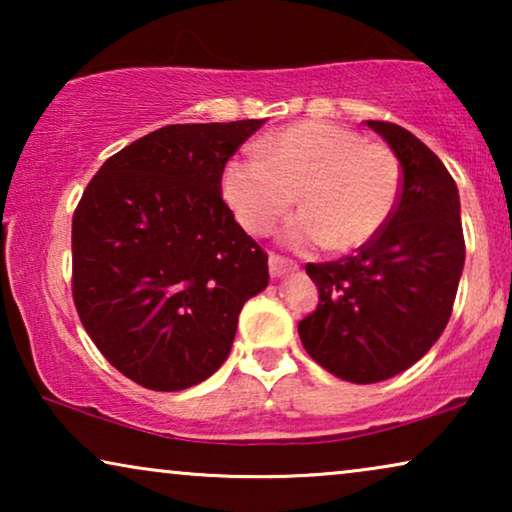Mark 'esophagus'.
Returning <instances> with one entry per match:
<instances>
[{"instance_id":"esophagus-1","label":"esophagus","mask_w":512,"mask_h":512,"mask_svg":"<svg viewBox=\"0 0 512 512\" xmlns=\"http://www.w3.org/2000/svg\"><path fill=\"white\" fill-rule=\"evenodd\" d=\"M268 265H270V275L272 277H282V275H286V272H291V270L298 268L296 261H291V258H284V256H279V254H270L268 256Z\"/></svg>"}]
</instances>
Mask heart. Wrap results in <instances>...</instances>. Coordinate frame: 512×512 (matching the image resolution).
<instances>
[{"instance_id": "obj_1", "label": "heart", "mask_w": 512, "mask_h": 512, "mask_svg": "<svg viewBox=\"0 0 512 512\" xmlns=\"http://www.w3.org/2000/svg\"><path fill=\"white\" fill-rule=\"evenodd\" d=\"M258 158H235L221 191L247 233L270 235L291 207H303L284 228L291 247L324 244L354 251L368 244L401 198V163L382 142L326 121H300L263 137Z\"/></svg>"}]
</instances>
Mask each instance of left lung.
Returning a JSON list of instances; mask_svg holds the SVG:
<instances>
[{
	"label": "left lung",
	"mask_w": 512,
	"mask_h": 512,
	"mask_svg": "<svg viewBox=\"0 0 512 512\" xmlns=\"http://www.w3.org/2000/svg\"><path fill=\"white\" fill-rule=\"evenodd\" d=\"M401 163V198L356 254L307 263L317 310L298 324L307 354L340 380H389L433 347L450 321L464 230L457 184L429 146L401 125L366 121Z\"/></svg>",
	"instance_id": "obj_1"
}]
</instances>
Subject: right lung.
Instances as JSON below:
<instances>
[{
  "label": "right lung",
  "mask_w": 512,
  "mask_h": 512,
  "mask_svg": "<svg viewBox=\"0 0 512 512\" xmlns=\"http://www.w3.org/2000/svg\"><path fill=\"white\" fill-rule=\"evenodd\" d=\"M265 121L165 125L114 153L76 205L72 293L90 340L153 391L207 380L268 254L221 198L223 167Z\"/></svg>",
  "instance_id": "right-lung-1"
}]
</instances>
